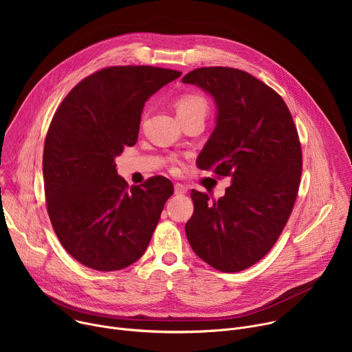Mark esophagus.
<instances>
[{"label": "esophagus", "mask_w": 352, "mask_h": 352, "mask_svg": "<svg viewBox=\"0 0 352 352\" xmlns=\"http://www.w3.org/2000/svg\"><path fill=\"white\" fill-rule=\"evenodd\" d=\"M186 190H188V188L182 184H175V186H174L175 195H184V193H186Z\"/></svg>", "instance_id": "34e87169"}]
</instances>
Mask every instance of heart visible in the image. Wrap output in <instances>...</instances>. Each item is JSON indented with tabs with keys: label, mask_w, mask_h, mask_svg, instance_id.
<instances>
[{
	"label": "heart",
	"mask_w": 352,
	"mask_h": 352,
	"mask_svg": "<svg viewBox=\"0 0 352 352\" xmlns=\"http://www.w3.org/2000/svg\"><path fill=\"white\" fill-rule=\"evenodd\" d=\"M177 113H178V117L188 116V114L206 116L208 103L204 97L196 96V94H186V96H182L177 102Z\"/></svg>",
	"instance_id": "b5f03b06"
}]
</instances>
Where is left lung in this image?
<instances>
[{
  "label": "left lung",
  "mask_w": 352,
  "mask_h": 352,
  "mask_svg": "<svg viewBox=\"0 0 352 352\" xmlns=\"http://www.w3.org/2000/svg\"><path fill=\"white\" fill-rule=\"evenodd\" d=\"M182 82L204 89L217 107L197 167L231 177L226 195L213 202L192 189L186 238L212 267L241 272L269 252L292 212L302 170L298 132L281 96L248 72L197 68Z\"/></svg>",
  "instance_id": "8db88e82"
}]
</instances>
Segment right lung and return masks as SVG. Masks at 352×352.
I'll return each instance as SVG.
<instances>
[{
    "label": "right lung",
    "instance_id": "obj_1",
    "mask_svg": "<svg viewBox=\"0 0 352 352\" xmlns=\"http://www.w3.org/2000/svg\"><path fill=\"white\" fill-rule=\"evenodd\" d=\"M179 76L146 65L104 68L67 94L50 124L43 153L47 212L67 252L90 269L135 263L174 192L164 177L129 188L114 160L136 143L148 97Z\"/></svg>",
    "mask_w": 352,
    "mask_h": 352
}]
</instances>
